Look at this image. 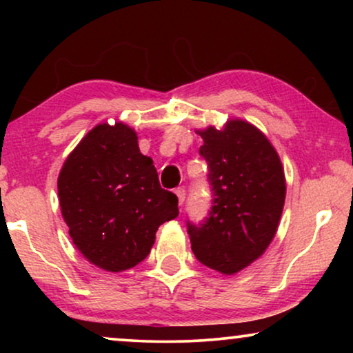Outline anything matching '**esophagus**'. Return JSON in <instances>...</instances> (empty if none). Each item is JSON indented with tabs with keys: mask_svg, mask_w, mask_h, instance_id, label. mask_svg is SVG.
<instances>
[{
	"mask_svg": "<svg viewBox=\"0 0 353 353\" xmlns=\"http://www.w3.org/2000/svg\"><path fill=\"white\" fill-rule=\"evenodd\" d=\"M175 194L178 197V204L183 205V202H185V199H186V190H185V188H176Z\"/></svg>",
	"mask_w": 353,
	"mask_h": 353,
	"instance_id": "esophagus-1",
	"label": "esophagus"
}]
</instances>
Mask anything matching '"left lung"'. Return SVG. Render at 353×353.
I'll list each match as a JSON object with an SVG mask.
<instances>
[{"label": "left lung", "mask_w": 353, "mask_h": 353, "mask_svg": "<svg viewBox=\"0 0 353 353\" xmlns=\"http://www.w3.org/2000/svg\"><path fill=\"white\" fill-rule=\"evenodd\" d=\"M199 134L212 205L202 221L188 220L191 249L202 265L233 274L257 260L274 238L286 197L284 170L267 137L244 120Z\"/></svg>", "instance_id": "8db88e82"}]
</instances>
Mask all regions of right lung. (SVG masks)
<instances>
[{"label": "right lung", "mask_w": 353, "mask_h": 353, "mask_svg": "<svg viewBox=\"0 0 353 353\" xmlns=\"http://www.w3.org/2000/svg\"><path fill=\"white\" fill-rule=\"evenodd\" d=\"M59 202L77 249L108 272H123L151 252L156 231L178 216V197L159 183L138 137L122 122L101 123L59 173Z\"/></svg>", "instance_id": "right-lung-1"}]
</instances>
